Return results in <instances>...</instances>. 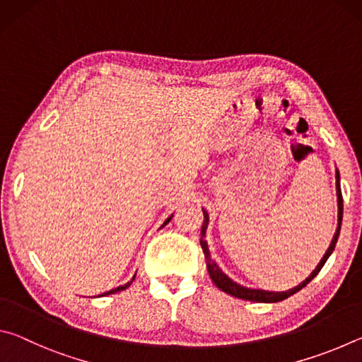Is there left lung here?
<instances>
[{"label": "left lung", "instance_id": "1", "mask_svg": "<svg viewBox=\"0 0 362 362\" xmlns=\"http://www.w3.org/2000/svg\"><path fill=\"white\" fill-rule=\"evenodd\" d=\"M335 188H337V206H339V220H337V230H335V235L332 238V241H330V246L326 250V254H324L321 262L317 263V267L313 269V273H311L310 276L303 281V283H300L298 286L293 287V289L284 291V292H269V291H262V289H249V287H244L241 284H238V283H235V281H231L228 276H226L222 269L218 268L217 263L211 259L209 247H207V241L204 240L207 223H209V216H207V212L203 209L204 222H203V226H201V241L199 243H201V247H203V252H204V257H206L207 272H209V276L214 281V284H216L220 291L230 293V296H233V297L243 298V300H250V302H259V303H276V302H281V300L293 296V293L298 292L300 289H303V287L308 284L317 273L321 272L324 263L327 262L330 254L334 252L337 240H339L340 228H341V218H343V198H341V189H340V174H339V170H335Z\"/></svg>", "mask_w": 362, "mask_h": 362}]
</instances>
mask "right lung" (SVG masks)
<instances>
[{
    "mask_svg": "<svg viewBox=\"0 0 362 362\" xmlns=\"http://www.w3.org/2000/svg\"><path fill=\"white\" fill-rule=\"evenodd\" d=\"M170 218H173V216H170L169 218H166V222H164V223H163V226H164V225H168V223L170 222ZM134 279H136V276H134V278H132V279L129 281V283H126L124 286L115 287V289H112V291H108V292H103V293H102V296H110V293H116V292H119V291H124V289H127V287H129V286L132 284V281H134Z\"/></svg>",
    "mask_w": 362,
    "mask_h": 362,
    "instance_id": "right-lung-1",
    "label": "right lung"
}]
</instances>
